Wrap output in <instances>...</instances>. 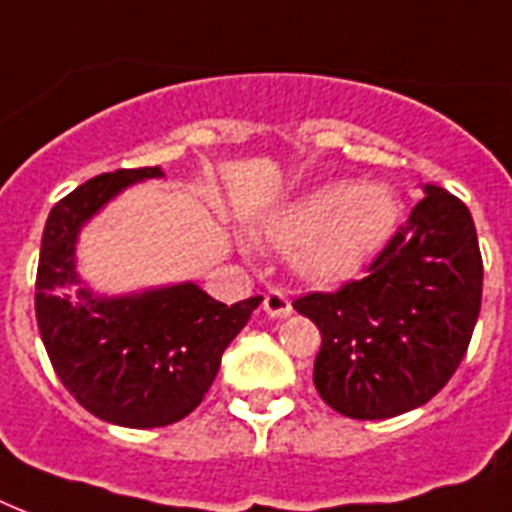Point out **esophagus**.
<instances>
[{
    "label": "esophagus",
    "instance_id": "obj_1",
    "mask_svg": "<svg viewBox=\"0 0 512 512\" xmlns=\"http://www.w3.org/2000/svg\"><path fill=\"white\" fill-rule=\"evenodd\" d=\"M263 311L273 319H287L289 313H292V300H289L281 289H271L268 295L263 297Z\"/></svg>",
    "mask_w": 512,
    "mask_h": 512
}]
</instances>
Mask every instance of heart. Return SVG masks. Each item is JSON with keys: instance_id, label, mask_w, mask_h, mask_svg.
Returning <instances> with one entry per match:
<instances>
[{"instance_id": "b5f03b06", "label": "heart", "mask_w": 512, "mask_h": 512, "mask_svg": "<svg viewBox=\"0 0 512 512\" xmlns=\"http://www.w3.org/2000/svg\"><path fill=\"white\" fill-rule=\"evenodd\" d=\"M398 201L382 185L348 180L316 185L268 223V239L295 249L292 260L313 281H340L372 260L396 231Z\"/></svg>"}]
</instances>
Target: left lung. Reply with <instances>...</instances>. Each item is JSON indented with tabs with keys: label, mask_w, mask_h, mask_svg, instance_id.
Here are the masks:
<instances>
[{
	"label": "left lung",
	"mask_w": 512,
	"mask_h": 512,
	"mask_svg": "<svg viewBox=\"0 0 512 512\" xmlns=\"http://www.w3.org/2000/svg\"><path fill=\"white\" fill-rule=\"evenodd\" d=\"M481 292L470 209L428 185L364 279L292 303L321 332L319 396L353 420H388L428 404L468 353Z\"/></svg>",
	"instance_id": "1"
}]
</instances>
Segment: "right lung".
<instances>
[{"instance_id": "right-lung-1", "label": "right lung", "mask_w": 512, "mask_h": 512, "mask_svg": "<svg viewBox=\"0 0 512 512\" xmlns=\"http://www.w3.org/2000/svg\"><path fill=\"white\" fill-rule=\"evenodd\" d=\"M159 175V167L103 172L63 196L47 217L36 268V324L60 382L90 414L140 430L172 425L201 404L223 350L263 300L228 308L196 284L106 300L82 287L79 225L124 185Z\"/></svg>"}]
</instances>
